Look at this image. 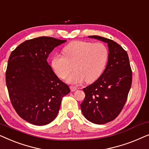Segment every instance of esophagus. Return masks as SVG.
<instances>
[{
    "label": "esophagus",
    "instance_id": "esophagus-1",
    "mask_svg": "<svg viewBox=\"0 0 149 149\" xmlns=\"http://www.w3.org/2000/svg\"><path fill=\"white\" fill-rule=\"evenodd\" d=\"M70 90L71 91H75L76 90H77V88L76 87H73V86H70Z\"/></svg>",
    "mask_w": 149,
    "mask_h": 149
}]
</instances>
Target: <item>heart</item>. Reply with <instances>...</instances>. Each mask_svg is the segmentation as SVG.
<instances>
[{
    "instance_id": "heart-1",
    "label": "heart",
    "mask_w": 149,
    "mask_h": 149,
    "mask_svg": "<svg viewBox=\"0 0 149 149\" xmlns=\"http://www.w3.org/2000/svg\"><path fill=\"white\" fill-rule=\"evenodd\" d=\"M63 56L56 54L52 58L51 66L60 79H65L71 72L73 66L75 71L66 79L67 83L79 85L84 81L91 83L100 77L109 58V51L101 42L74 40L63 48Z\"/></svg>"
}]
</instances>
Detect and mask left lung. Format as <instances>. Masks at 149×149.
I'll return each instance as SVG.
<instances>
[{
    "label": "left lung",
    "mask_w": 149,
    "mask_h": 149,
    "mask_svg": "<svg viewBox=\"0 0 149 149\" xmlns=\"http://www.w3.org/2000/svg\"><path fill=\"white\" fill-rule=\"evenodd\" d=\"M88 37L108 44L109 58L101 76L83 88L85 97L81 109L88 121L104 124L115 119L123 109L131 88L132 72L128 55L121 46L102 36Z\"/></svg>",
    "instance_id": "obj_1"
}]
</instances>
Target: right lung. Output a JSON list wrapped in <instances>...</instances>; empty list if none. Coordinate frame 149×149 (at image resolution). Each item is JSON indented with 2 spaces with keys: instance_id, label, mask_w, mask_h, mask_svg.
Listing matches in <instances>:
<instances>
[{
  "instance_id": "obj_1",
  "label": "right lung",
  "mask_w": 149,
  "mask_h": 149,
  "mask_svg": "<svg viewBox=\"0 0 149 149\" xmlns=\"http://www.w3.org/2000/svg\"><path fill=\"white\" fill-rule=\"evenodd\" d=\"M66 40L41 36L28 40L11 52L6 84L17 113L28 123L45 125L58 115L62 97L70 92L48 64L55 47Z\"/></svg>"
}]
</instances>
